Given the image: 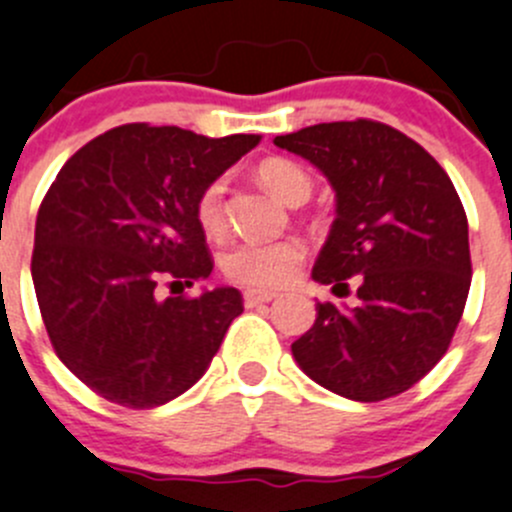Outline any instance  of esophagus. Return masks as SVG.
<instances>
[{"mask_svg":"<svg viewBox=\"0 0 512 512\" xmlns=\"http://www.w3.org/2000/svg\"><path fill=\"white\" fill-rule=\"evenodd\" d=\"M273 298H276V293L273 291H254V288H251V291H244V303L249 308L258 306V303L273 301Z\"/></svg>","mask_w":512,"mask_h":512,"instance_id":"34e87169","label":"esophagus"}]
</instances>
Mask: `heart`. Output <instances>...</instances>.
<instances>
[{
	"mask_svg": "<svg viewBox=\"0 0 512 512\" xmlns=\"http://www.w3.org/2000/svg\"><path fill=\"white\" fill-rule=\"evenodd\" d=\"M258 179L286 204H303L311 196L313 179L296 161L273 156L258 164ZM196 221L209 236H219L226 226V181L211 179L199 191L194 204ZM306 261V246L298 239L231 244L221 256L226 278L249 288H278L291 281Z\"/></svg>",
	"mask_w": 512,
	"mask_h": 512,
	"instance_id": "obj_1",
	"label": "heart"
}]
</instances>
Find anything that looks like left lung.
<instances>
[{
  "instance_id": "1",
  "label": "left lung",
  "mask_w": 512,
  "mask_h": 512,
  "mask_svg": "<svg viewBox=\"0 0 512 512\" xmlns=\"http://www.w3.org/2000/svg\"><path fill=\"white\" fill-rule=\"evenodd\" d=\"M336 191V221L313 266L318 283L358 281V303H316L293 341L316 383L361 403L416 386L445 356L470 291L468 216L443 166L418 141L373 119L276 136Z\"/></svg>"
}]
</instances>
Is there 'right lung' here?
<instances>
[{"label": "right lung", "instance_id": "add662e5", "mask_svg": "<svg viewBox=\"0 0 512 512\" xmlns=\"http://www.w3.org/2000/svg\"><path fill=\"white\" fill-rule=\"evenodd\" d=\"M261 141L124 124L82 146L37 214L32 281L59 361L96 396L156 408L189 391L244 311L236 288L161 298L206 278L214 258L199 191Z\"/></svg>", "mask_w": 512, "mask_h": 512}]
</instances>
